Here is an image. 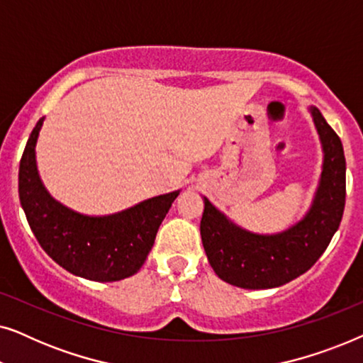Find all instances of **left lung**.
Instances as JSON below:
<instances>
[{"label": "left lung", "mask_w": 363, "mask_h": 363, "mask_svg": "<svg viewBox=\"0 0 363 363\" xmlns=\"http://www.w3.org/2000/svg\"><path fill=\"white\" fill-rule=\"evenodd\" d=\"M309 113L322 148V172L309 210L279 233H255L236 225L203 196L201 241L216 276L242 289H272L306 271L327 250L345 206V157L337 133L314 106Z\"/></svg>", "instance_id": "left-lung-1"}]
</instances>
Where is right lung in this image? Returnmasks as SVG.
<instances>
[{
	"mask_svg": "<svg viewBox=\"0 0 363 363\" xmlns=\"http://www.w3.org/2000/svg\"><path fill=\"white\" fill-rule=\"evenodd\" d=\"M44 117L33 128L19 163V201L39 245L74 276L113 282L140 271L158 228L182 190L111 215H84L57 201L38 170L36 145Z\"/></svg>",
	"mask_w": 363,
	"mask_h": 363,
	"instance_id": "add662e5",
	"label": "right lung"
}]
</instances>
